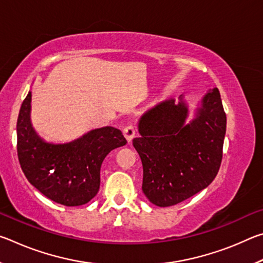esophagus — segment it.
Here are the masks:
<instances>
[{"label":"esophagus","mask_w":263,"mask_h":263,"mask_svg":"<svg viewBox=\"0 0 263 263\" xmlns=\"http://www.w3.org/2000/svg\"><path fill=\"white\" fill-rule=\"evenodd\" d=\"M123 133H124V137L126 138L127 141H131L133 139V137L136 136V128L133 125H126L125 127H124L123 130Z\"/></svg>","instance_id":"1"}]
</instances>
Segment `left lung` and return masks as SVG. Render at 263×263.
I'll list each match as a JSON object with an SVG mask.
<instances>
[{"mask_svg":"<svg viewBox=\"0 0 263 263\" xmlns=\"http://www.w3.org/2000/svg\"><path fill=\"white\" fill-rule=\"evenodd\" d=\"M188 106L180 96L162 102L139 121L132 141L142 163V191L151 203L172 206L211 183L219 171L226 115L219 90H209L189 124Z\"/></svg>","mask_w":263,"mask_h":263,"instance_id":"1","label":"left lung"}]
</instances>
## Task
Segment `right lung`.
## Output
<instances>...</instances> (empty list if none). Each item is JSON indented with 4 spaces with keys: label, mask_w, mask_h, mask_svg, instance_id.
<instances>
[{
    "label": "right lung",
    "mask_w": 263,
    "mask_h": 263,
    "mask_svg": "<svg viewBox=\"0 0 263 263\" xmlns=\"http://www.w3.org/2000/svg\"><path fill=\"white\" fill-rule=\"evenodd\" d=\"M31 91L17 119V154L28 181L47 198L66 206H79L100 189V171L111 151L126 144L118 128L105 126L67 144L46 142L30 121Z\"/></svg>",
    "instance_id": "obj_1"
}]
</instances>
